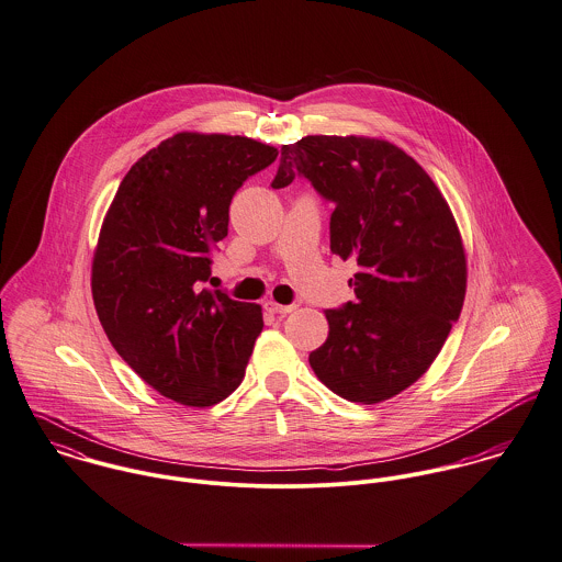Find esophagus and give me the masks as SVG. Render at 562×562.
Masks as SVG:
<instances>
[{
	"instance_id": "1",
	"label": "esophagus",
	"mask_w": 562,
	"mask_h": 562,
	"mask_svg": "<svg viewBox=\"0 0 562 562\" xmlns=\"http://www.w3.org/2000/svg\"><path fill=\"white\" fill-rule=\"evenodd\" d=\"M265 308L271 314H289V312L295 311V306H282V304H276V302H267Z\"/></svg>"
}]
</instances>
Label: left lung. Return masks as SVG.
Returning <instances> with one entry per match:
<instances>
[{"instance_id":"8db88e82","label":"left lung","mask_w":562,"mask_h":562,"mask_svg":"<svg viewBox=\"0 0 562 562\" xmlns=\"http://www.w3.org/2000/svg\"><path fill=\"white\" fill-rule=\"evenodd\" d=\"M295 177L334 204L329 250L353 258L356 302L325 311L314 374L338 396L373 405L434 364L465 297V251L448 202L398 146L358 135H306L282 146L271 188Z\"/></svg>"}]
</instances>
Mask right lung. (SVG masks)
<instances>
[{
  "label": "right lung",
  "instance_id": "add662e5",
  "mask_svg": "<svg viewBox=\"0 0 562 562\" xmlns=\"http://www.w3.org/2000/svg\"><path fill=\"white\" fill-rule=\"evenodd\" d=\"M276 157L250 137L183 131L135 161L112 200L92 260L94 308L119 356L166 398L211 407L246 376L260 306L202 284L233 195Z\"/></svg>",
  "mask_w": 562,
  "mask_h": 562
}]
</instances>
